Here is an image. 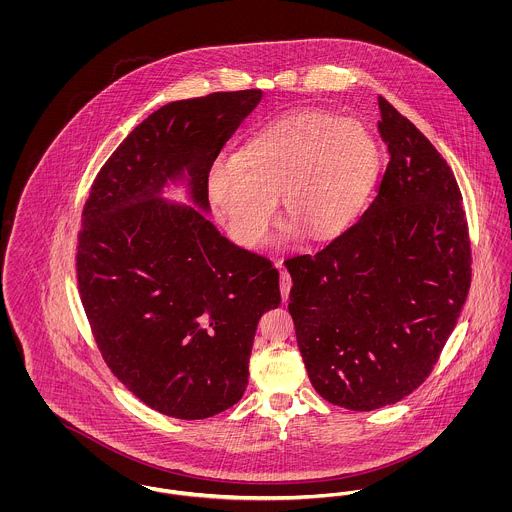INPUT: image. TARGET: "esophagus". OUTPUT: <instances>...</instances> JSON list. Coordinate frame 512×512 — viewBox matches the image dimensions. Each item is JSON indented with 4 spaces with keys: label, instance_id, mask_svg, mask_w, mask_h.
Returning a JSON list of instances; mask_svg holds the SVG:
<instances>
[{
    "label": "esophagus",
    "instance_id": "34e87169",
    "mask_svg": "<svg viewBox=\"0 0 512 512\" xmlns=\"http://www.w3.org/2000/svg\"><path fill=\"white\" fill-rule=\"evenodd\" d=\"M276 267L280 268V293H282V301H288L290 290H292V276L284 270L280 261L276 263Z\"/></svg>",
    "mask_w": 512,
    "mask_h": 512
}]
</instances>
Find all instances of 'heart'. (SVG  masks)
Returning a JSON list of instances; mask_svg holds the SVG:
<instances>
[{
    "mask_svg": "<svg viewBox=\"0 0 512 512\" xmlns=\"http://www.w3.org/2000/svg\"><path fill=\"white\" fill-rule=\"evenodd\" d=\"M380 167L374 136L357 119L295 111L255 130L238 163L219 159L207 194L230 236L245 247L267 238L282 197L286 238L332 242L359 217Z\"/></svg>",
    "mask_w": 512,
    "mask_h": 512,
    "instance_id": "heart-1",
    "label": "heart"
}]
</instances>
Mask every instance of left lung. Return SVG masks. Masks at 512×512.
Wrapping results in <instances>:
<instances>
[{"label": "left lung", "instance_id": "obj_1", "mask_svg": "<svg viewBox=\"0 0 512 512\" xmlns=\"http://www.w3.org/2000/svg\"><path fill=\"white\" fill-rule=\"evenodd\" d=\"M390 163L378 194L340 238L284 265L309 380L349 411L413 393L432 372L470 288L463 195L438 149L378 98Z\"/></svg>", "mask_w": 512, "mask_h": 512}]
</instances>
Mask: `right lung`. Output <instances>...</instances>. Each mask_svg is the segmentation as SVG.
<instances>
[{"instance_id": "obj_1", "label": "right lung", "mask_w": 512, "mask_h": 512, "mask_svg": "<svg viewBox=\"0 0 512 512\" xmlns=\"http://www.w3.org/2000/svg\"><path fill=\"white\" fill-rule=\"evenodd\" d=\"M261 90L163 105L101 167L82 211L80 299L111 372L182 420L244 395L259 318L280 305L278 270L207 219V176ZM186 183L196 207L162 197Z\"/></svg>"}]
</instances>
